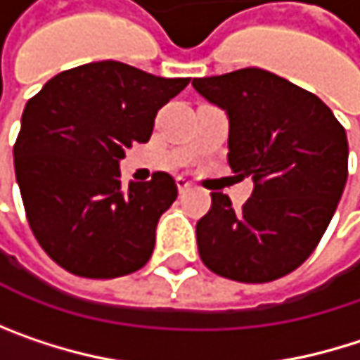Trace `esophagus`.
Segmentation results:
<instances>
[{"instance_id":"1","label":"esophagus","mask_w":360,"mask_h":360,"mask_svg":"<svg viewBox=\"0 0 360 360\" xmlns=\"http://www.w3.org/2000/svg\"><path fill=\"white\" fill-rule=\"evenodd\" d=\"M175 183H177V189H179V193L189 191V187H191V183L185 179V177H177V179H175Z\"/></svg>"}]
</instances>
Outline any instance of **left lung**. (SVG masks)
Wrapping results in <instances>:
<instances>
[{
  "mask_svg": "<svg viewBox=\"0 0 360 360\" xmlns=\"http://www.w3.org/2000/svg\"><path fill=\"white\" fill-rule=\"evenodd\" d=\"M229 118V167L254 189L242 210L212 191L195 225L204 264L227 279L264 283L317 248L348 179V139L323 102L262 68L191 81Z\"/></svg>",
  "mask_w": 360,
  "mask_h": 360,
  "instance_id": "1",
  "label": "left lung"
}]
</instances>
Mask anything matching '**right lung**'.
Returning <instances> with one entry per match:
<instances>
[{
	"label": "right lung",
	"instance_id": "obj_1",
	"mask_svg": "<svg viewBox=\"0 0 360 360\" xmlns=\"http://www.w3.org/2000/svg\"><path fill=\"white\" fill-rule=\"evenodd\" d=\"M104 60L49 79L22 112L14 169L37 242L66 271L112 279L141 269L177 200L169 173L120 185V160L146 143L156 112L187 87Z\"/></svg>",
	"mask_w": 360,
	"mask_h": 360
}]
</instances>
